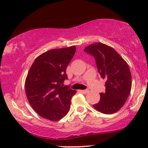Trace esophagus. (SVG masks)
Returning <instances> with one entry per match:
<instances>
[{
    "label": "esophagus",
    "instance_id": "1",
    "mask_svg": "<svg viewBox=\"0 0 148 148\" xmlns=\"http://www.w3.org/2000/svg\"><path fill=\"white\" fill-rule=\"evenodd\" d=\"M80 92L83 93V94H87V93L89 92L88 90H79Z\"/></svg>",
    "mask_w": 148,
    "mask_h": 148
}]
</instances>
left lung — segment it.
<instances>
[{"mask_svg": "<svg viewBox=\"0 0 148 148\" xmlns=\"http://www.w3.org/2000/svg\"><path fill=\"white\" fill-rule=\"evenodd\" d=\"M84 51L94 56L98 72L106 80L105 92L93 107L104 114L118 111L126 102L132 89V74L128 64L114 49L102 43L88 46Z\"/></svg>", "mask_w": 148, "mask_h": 148, "instance_id": "obj_1", "label": "left lung"}]
</instances>
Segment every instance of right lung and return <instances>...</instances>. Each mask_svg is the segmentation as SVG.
<instances>
[{
	"label": "right lung",
	"mask_w": 148,
	"mask_h": 148,
	"mask_svg": "<svg viewBox=\"0 0 148 148\" xmlns=\"http://www.w3.org/2000/svg\"><path fill=\"white\" fill-rule=\"evenodd\" d=\"M76 47L47 51L36 58L28 72L25 90L28 102L42 118L58 121L67 115L76 91L63 86L66 69Z\"/></svg>",
	"instance_id": "add662e5"
}]
</instances>
